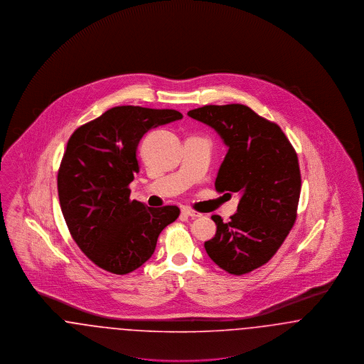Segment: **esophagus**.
<instances>
[{
    "label": "esophagus",
    "mask_w": 364,
    "mask_h": 364,
    "mask_svg": "<svg viewBox=\"0 0 364 364\" xmlns=\"http://www.w3.org/2000/svg\"><path fill=\"white\" fill-rule=\"evenodd\" d=\"M181 213L184 214V215H188L191 218H198V217H200L202 214L200 213H198V211H195V210H192V208H184L181 210Z\"/></svg>",
    "instance_id": "1"
}]
</instances>
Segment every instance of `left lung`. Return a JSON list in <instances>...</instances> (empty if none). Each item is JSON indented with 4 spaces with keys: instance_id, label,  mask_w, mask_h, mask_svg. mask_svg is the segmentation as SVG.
<instances>
[{
    "instance_id": "left-lung-1",
    "label": "left lung",
    "mask_w": 364,
    "mask_h": 364,
    "mask_svg": "<svg viewBox=\"0 0 364 364\" xmlns=\"http://www.w3.org/2000/svg\"><path fill=\"white\" fill-rule=\"evenodd\" d=\"M188 116L211 127L228 147L215 178L218 192H237V213L211 220L215 236L205 242L210 259L242 276L267 263L296 221L300 196L299 161L277 124L240 104L208 105Z\"/></svg>"
}]
</instances>
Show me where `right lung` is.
<instances>
[{"instance_id":"add662e5","label":"right lung","mask_w":364,"mask_h":364,"mask_svg":"<svg viewBox=\"0 0 364 364\" xmlns=\"http://www.w3.org/2000/svg\"><path fill=\"white\" fill-rule=\"evenodd\" d=\"M183 114L172 109L116 106L70 136L57 176L63 215L87 258L113 274H128L151 258L177 206L147 208L131 200L143 135Z\"/></svg>"}]
</instances>
